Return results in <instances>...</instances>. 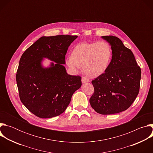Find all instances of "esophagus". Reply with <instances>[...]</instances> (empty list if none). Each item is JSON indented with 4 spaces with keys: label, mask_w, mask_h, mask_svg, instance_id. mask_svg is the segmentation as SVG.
Listing matches in <instances>:
<instances>
[{
    "label": "esophagus",
    "mask_w": 153,
    "mask_h": 153,
    "mask_svg": "<svg viewBox=\"0 0 153 153\" xmlns=\"http://www.w3.org/2000/svg\"><path fill=\"white\" fill-rule=\"evenodd\" d=\"M89 82V79H87L85 77H83L82 78V83H88Z\"/></svg>",
    "instance_id": "1"
}]
</instances>
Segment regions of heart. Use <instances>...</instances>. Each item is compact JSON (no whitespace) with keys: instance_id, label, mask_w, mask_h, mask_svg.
Instances as JSON below:
<instances>
[{"instance_id":"heart-1","label":"heart","mask_w":153,"mask_h":153,"mask_svg":"<svg viewBox=\"0 0 153 153\" xmlns=\"http://www.w3.org/2000/svg\"><path fill=\"white\" fill-rule=\"evenodd\" d=\"M113 56L112 48L105 41L81 43L73 49L72 55L66 59L68 67L73 71L83 66L85 73L96 77L103 74L108 68Z\"/></svg>"}]
</instances>
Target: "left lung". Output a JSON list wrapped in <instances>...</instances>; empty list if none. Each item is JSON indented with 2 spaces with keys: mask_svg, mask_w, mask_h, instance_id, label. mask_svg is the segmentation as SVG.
<instances>
[{
  "mask_svg": "<svg viewBox=\"0 0 153 153\" xmlns=\"http://www.w3.org/2000/svg\"><path fill=\"white\" fill-rule=\"evenodd\" d=\"M112 48L111 61L104 73L92 80L94 92L90 99L98 113L113 114L125 111L137 96L141 70L133 52L113 36H102Z\"/></svg>",
  "mask_w": 153,
  "mask_h": 153,
  "instance_id": "8db88e82",
  "label": "left lung"
}]
</instances>
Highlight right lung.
<instances>
[{"label": "right lung", "mask_w": 153, "mask_h": 153, "mask_svg": "<svg viewBox=\"0 0 153 153\" xmlns=\"http://www.w3.org/2000/svg\"><path fill=\"white\" fill-rule=\"evenodd\" d=\"M77 37H41L21 56L16 74L20 99L40 118H51L63 113L74 93L81 87V77L68 74L63 65L68 47ZM43 58L55 63L43 68Z\"/></svg>", "instance_id": "right-lung-1"}]
</instances>
